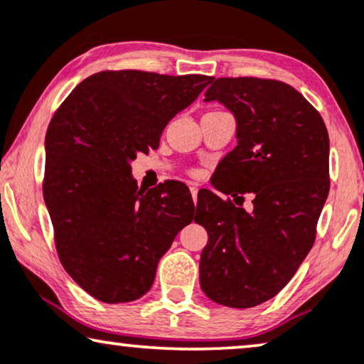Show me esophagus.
Segmentation results:
<instances>
[{"instance_id":"esophagus-1","label":"esophagus","mask_w":364,"mask_h":364,"mask_svg":"<svg viewBox=\"0 0 364 364\" xmlns=\"http://www.w3.org/2000/svg\"><path fill=\"white\" fill-rule=\"evenodd\" d=\"M190 191H191L193 201L196 203V198H198V186H196V185H191V186H190Z\"/></svg>"}]
</instances>
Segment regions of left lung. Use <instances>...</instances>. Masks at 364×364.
<instances>
[{
    "label": "left lung",
    "instance_id": "1",
    "mask_svg": "<svg viewBox=\"0 0 364 364\" xmlns=\"http://www.w3.org/2000/svg\"><path fill=\"white\" fill-rule=\"evenodd\" d=\"M215 100L238 124L216 188L239 206L198 195L195 221L208 231L200 283L215 303L253 308L287 287L313 248L329 193V136L321 114L283 81L213 77L205 101ZM248 192L254 205L245 210Z\"/></svg>",
    "mask_w": 364,
    "mask_h": 364
}]
</instances>
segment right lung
I'll return each instance as SVG.
<instances>
[{"mask_svg":"<svg viewBox=\"0 0 364 364\" xmlns=\"http://www.w3.org/2000/svg\"><path fill=\"white\" fill-rule=\"evenodd\" d=\"M213 77L139 70L100 71L81 81L46 132L43 196L63 268L91 296L128 303L151 288L174 236L193 221L179 181L138 190L132 163L159 146L174 114Z\"/></svg>","mask_w":364,"mask_h":364,"instance_id":"right-lung-1","label":"right lung"}]
</instances>
